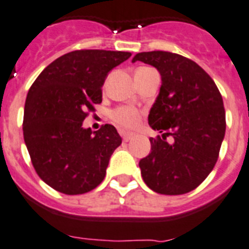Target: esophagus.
<instances>
[{
  "instance_id": "1",
  "label": "esophagus",
  "mask_w": 249,
  "mask_h": 249,
  "mask_svg": "<svg viewBox=\"0 0 249 249\" xmlns=\"http://www.w3.org/2000/svg\"><path fill=\"white\" fill-rule=\"evenodd\" d=\"M120 135L123 137V139H124L125 142H128V141H130V139L134 137L133 133H126V131H123V130H120Z\"/></svg>"
}]
</instances>
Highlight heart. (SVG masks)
I'll return each mask as SVG.
<instances>
[{
	"label": "heart",
	"instance_id": "obj_1",
	"mask_svg": "<svg viewBox=\"0 0 249 249\" xmlns=\"http://www.w3.org/2000/svg\"><path fill=\"white\" fill-rule=\"evenodd\" d=\"M145 70H148V68H141L137 70L135 74L138 72H143ZM111 119L115 124H118L120 128L123 129H134L135 126H138L141 120H142V112L134 107L129 106H121L115 108L111 112Z\"/></svg>",
	"mask_w": 249,
	"mask_h": 249
}]
</instances>
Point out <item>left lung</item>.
<instances>
[{"label":"left lung","instance_id":"left-lung-1","mask_svg":"<svg viewBox=\"0 0 249 249\" xmlns=\"http://www.w3.org/2000/svg\"><path fill=\"white\" fill-rule=\"evenodd\" d=\"M135 61L155 66L162 79L148 115L149 126L162 137L149 138L151 152L139 161L143 180L160 195L188 193L219 159L226 129L221 93L201 66L181 54L141 52Z\"/></svg>","mask_w":249,"mask_h":249}]
</instances>
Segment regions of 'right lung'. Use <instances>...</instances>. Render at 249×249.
<instances>
[{
  "mask_svg": "<svg viewBox=\"0 0 249 249\" xmlns=\"http://www.w3.org/2000/svg\"><path fill=\"white\" fill-rule=\"evenodd\" d=\"M130 52L78 50L51 62L30 87L23 133L38 177L64 195H83L98 187L108 161L121 144L114 125L97 131L82 126L102 102L107 74Z\"/></svg>",
  "mask_w": 249,
  "mask_h": 249,
  "instance_id": "add662e5",
  "label": "right lung"
}]
</instances>
